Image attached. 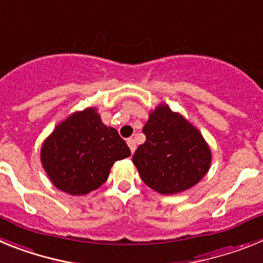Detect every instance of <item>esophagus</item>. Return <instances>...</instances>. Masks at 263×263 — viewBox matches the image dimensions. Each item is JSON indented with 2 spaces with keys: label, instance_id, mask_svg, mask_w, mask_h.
<instances>
[{
  "label": "esophagus",
  "instance_id": "esophagus-1",
  "mask_svg": "<svg viewBox=\"0 0 263 263\" xmlns=\"http://www.w3.org/2000/svg\"><path fill=\"white\" fill-rule=\"evenodd\" d=\"M127 145H129V147H130V152H132V153L136 152V148H137L136 139H134V138H129V139H127Z\"/></svg>",
  "mask_w": 263,
  "mask_h": 263
}]
</instances>
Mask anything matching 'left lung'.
<instances>
[{
  "label": "left lung",
  "instance_id": "8db88e82",
  "mask_svg": "<svg viewBox=\"0 0 263 263\" xmlns=\"http://www.w3.org/2000/svg\"><path fill=\"white\" fill-rule=\"evenodd\" d=\"M142 132L145 143L133 155V163L146 185L162 195L194 187L208 173L210 146L194 125L166 104L150 113Z\"/></svg>",
  "mask_w": 263,
  "mask_h": 263
}]
</instances>
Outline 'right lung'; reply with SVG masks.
Returning <instances> with one entry per match:
<instances>
[{
  "label": "right lung",
  "instance_id": "obj_1",
  "mask_svg": "<svg viewBox=\"0 0 263 263\" xmlns=\"http://www.w3.org/2000/svg\"><path fill=\"white\" fill-rule=\"evenodd\" d=\"M130 155L115 127L103 124L95 108L72 113L60 122L41 148V160L58 190L87 195L106 182L110 167Z\"/></svg>",
  "mask_w": 263,
  "mask_h": 263
}]
</instances>
